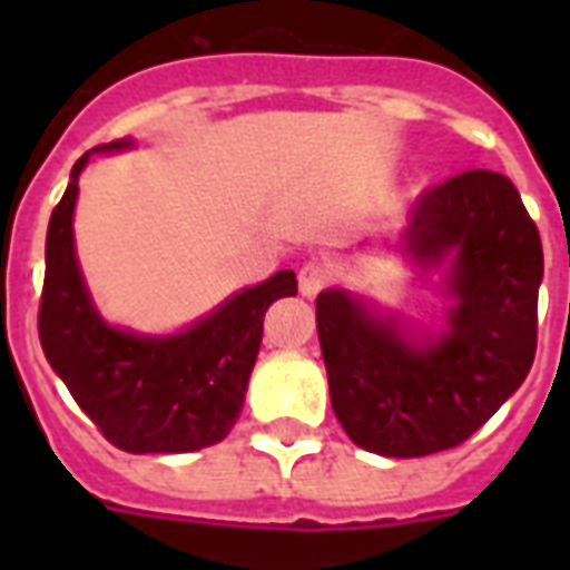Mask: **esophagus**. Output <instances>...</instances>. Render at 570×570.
Returning a JSON list of instances; mask_svg holds the SVG:
<instances>
[{
	"label": "esophagus",
	"instance_id": "34e87169",
	"mask_svg": "<svg viewBox=\"0 0 570 570\" xmlns=\"http://www.w3.org/2000/svg\"><path fill=\"white\" fill-rule=\"evenodd\" d=\"M328 277V268L322 266V263H316V259H311V263H304V266L298 268V289H302L304 298H313V295H320L322 289H325Z\"/></svg>",
	"mask_w": 570,
	"mask_h": 570
}]
</instances>
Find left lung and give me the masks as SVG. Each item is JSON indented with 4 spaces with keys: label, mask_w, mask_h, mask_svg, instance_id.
I'll list each match as a JSON object with an SVG mask.
<instances>
[{
    "label": "left lung",
    "mask_w": 570,
    "mask_h": 570,
    "mask_svg": "<svg viewBox=\"0 0 570 570\" xmlns=\"http://www.w3.org/2000/svg\"><path fill=\"white\" fill-rule=\"evenodd\" d=\"M396 250L443 272L441 328L346 289L316 298L331 405L357 446L387 459L452 450L521 387L535 357L539 227L509 177L464 171L416 197Z\"/></svg>",
    "instance_id": "left-lung-1"
}]
</instances>
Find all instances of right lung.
I'll list each match as a JSON object with an SVG mask.
<instances>
[{
    "label": "right lung",
    "mask_w": 570,
    "mask_h": 570,
    "mask_svg": "<svg viewBox=\"0 0 570 570\" xmlns=\"http://www.w3.org/2000/svg\"><path fill=\"white\" fill-rule=\"evenodd\" d=\"M132 138L94 147L73 165L47 230L38 334L43 355L102 438L124 452H195L224 441L239 420L268 304L298 293L295 272L239 289L180 334L115 328L94 307L73 245L79 174L91 154L127 150Z\"/></svg>",
    "instance_id": "right-lung-1"
}]
</instances>
